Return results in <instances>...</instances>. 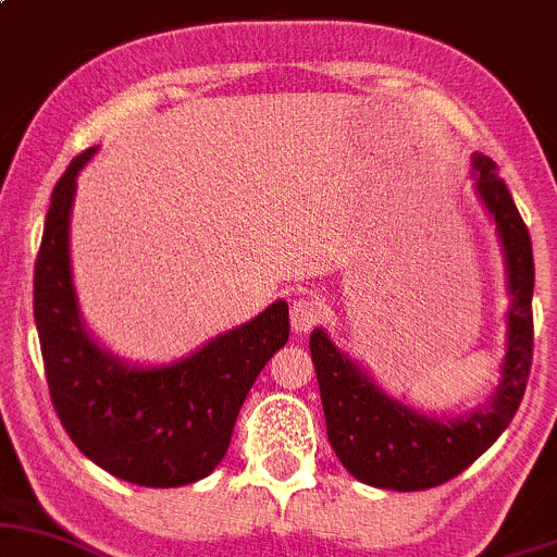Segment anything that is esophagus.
Returning a JSON list of instances; mask_svg holds the SVG:
<instances>
[{"label":"esophagus","mask_w":557,"mask_h":557,"mask_svg":"<svg viewBox=\"0 0 557 557\" xmlns=\"http://www.w3.org/2000/svg\"><path fill=\"white\" fill-rule=\"evenodd\" d=\"M321 315H324V302H321L319 297L302 295L292 302L289 319H292V329H295V332H300V334L310 332V329L319 324Z\"/></svg>","instance_id":"obj_1"}]
</instances>
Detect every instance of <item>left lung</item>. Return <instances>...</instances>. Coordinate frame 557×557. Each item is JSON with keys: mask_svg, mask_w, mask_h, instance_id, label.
<instances>
[{"mask_svg": "<svg viewBox=\"0 0 557 557\" xmlns=\"http://www.w3.org/2000/svg\"><path fill=\"white\" fill-rule=\"evenodd\" d=\"M475 194L492 214L507 265V352L502 380L486 406L462 417H430L400 404L356 361L329 339L324 329L310 334V356L319 376L326 435L345 470L361 483L393 492H422L468 470L505 433L523 400L534 352V252L496 164L472 157Z\"/></svg>", "mask_w": 557, "mask_h": 557, "instance_id": "1", "label": "left lung"}]
</instances>
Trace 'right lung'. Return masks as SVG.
Masks as SVG:
<instances>
[{
	"mask_svg": "<svg viewBox=\"0 0 557 557\" xmlns=\"http://www.w3.org/2000/svg\"><path fill=\"white\" fill-rule=\"evenodd\" d=\"M95 151L71 161L52 190L34 268L47 387L65 433L98 468L137 486H185L228 451L249 387L289 339V305H268L166 367H133L100 348L82 324L69 255L76 175Z\"/></svg>",
	"mask_w": 557,
	"mask_h": 557,
	"instance_id": "obj_1",
	"label": "right lung"
}]
</instances>
